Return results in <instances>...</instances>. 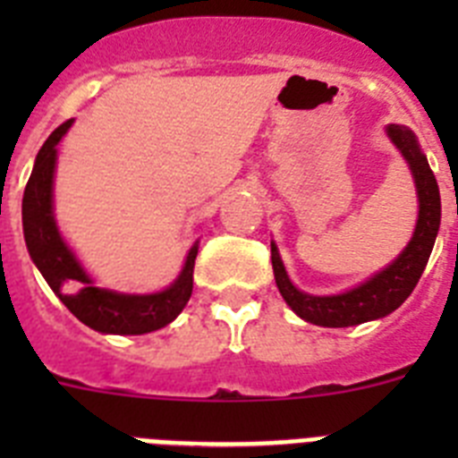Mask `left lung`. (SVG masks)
I'll list each match as a JSON object with an SVG mask.
<instances>
[{
	"mask_svg": "<svg viewBox=\"0 0 458 458\" xmlns=\"http://www.w3.org/2000/svg\"><path fill=\"white\" fill-rule=\"evenodd\" d=\"M386 132L408 163L412 181H415L418 222L412 229V238L392 264L367 277L365 282H360L353 289L335 295H311L298 289L289 279L277 245H275V241H270V261H273L277 289L286 305L302 321L323 327H349L376 321V318L392 314L396 307H402V302L412 293L415 284L422 277L424 266L431 257L440 229L438 183H436L434 172L428 167L427 156L420 148L418 137L408 125L390 123Z\"/></svg>",
	"mask_w": 458,
	"mask_h": 458,
	"instance_id": "left-lung-1",
	"label": "left lung"
}]
</instances>
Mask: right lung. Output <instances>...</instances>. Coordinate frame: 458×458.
I'll list each match as a JSON object with an SVG mask.
<instances>
[{
    "label": "right lung",
    "mask_w": 458,
    "mask_h": 458,
    "mask_svg": "<svg viewBox=\"0 0 458 458\" xmlns=\"http://www.w3.org/2000/svg\"><path fill=\"white\" fill-rule=\"evenodd\" d=\"M72 119L46 140L36 156L30 183L22 197V232L31 261L55 295L84 326L103 335H147L169 326L192 295L194 259L199 241L190 248L179 277L156 293H121L96 286L80 259L71 250L55 220L56 144L64 140Z\"/></svg>",
    "instance_id": "obj_1"
}]
</instances>
